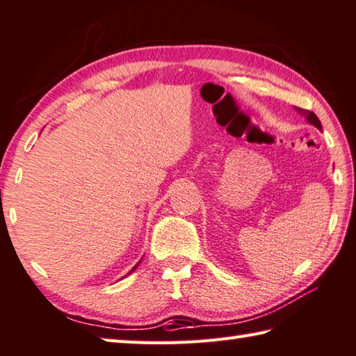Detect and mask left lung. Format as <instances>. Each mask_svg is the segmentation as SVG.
Instances as JSON below:
<instances>
[{
  "label": "left lung",
  "instance_id": "1",
  "mask_svg": "<svg viewBox=\"0 0 356 356\" xmlns=\"http://www.w3.org/2000/svg\"><path fill=\"white\" fill-rule=\"evenodd\" d=\"M295 111H297L298 114H301V116H303V118H306V120H308L311 125H314V127H317L318 130H322L321 120H318V118L316 116L314 113L309 111V110H303V108H298V106H295Z\"/></svg>",
  "mask_w": 356,
  "mask_h": 356
}]
</instances>
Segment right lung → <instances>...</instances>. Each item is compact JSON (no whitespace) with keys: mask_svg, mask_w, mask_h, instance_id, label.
<instances>
[{"mask_svg":"<svg viewBox=\"0 0 356 356\" xmlns=\"http://www.w3.org/2000/svg\"><path fill=\"white\" fill-rule=\"evenodd\" d=\"M140 262H141V261H140ZM140 262H138V264H136V265H135V267H134V268H131V270H130V273H131V272H134V270H135V268H136V267H138V265H140Z\"/></svg>","mask_w":356,"mask_h":356,"instance_id":"right-lung-1","label":"right lung"}]
</instances>
